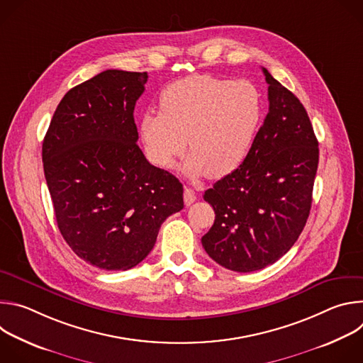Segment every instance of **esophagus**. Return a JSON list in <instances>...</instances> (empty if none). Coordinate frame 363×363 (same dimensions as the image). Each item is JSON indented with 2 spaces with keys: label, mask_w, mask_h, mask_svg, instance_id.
I'll return each instance as SVG.
<instances>
[{
  "label": "esophagus",
  "mask_w": 363,
  "mask_h": 363,
  "mask_svg": "<svg viewBox=\"0 0 363 363\" xmlns=\"http://www.w3.org/2000/svg\"><path fill=\"white\" fill-rule=\"evenodd\" d=\"M195 199H196V192L191 188H185L184 189V202H185V205L189 206Z\"/></svg>",
  "instance_id": "34e87169"
}]
</instances>
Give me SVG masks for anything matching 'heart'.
<instances>
[{"mask_svg":"<svg viewBox=\"0 0 363 363\" xmlns=\"http://www.w3.org/2000/svg\"><path fill=\"white\" fill-rule=\"evenodd\" d=\"M161 112H145L139 133L147 160L168 169L188 149L182 164L191 178H223L248 157L260 130L264 101L247 80L194 74L168 84L160 96Z\"/></svg>","mask_w":363,"mask_h":363,"instance_id":"b5f03b06","label":"heart"}]
</instances>
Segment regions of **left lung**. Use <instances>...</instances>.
Masks as SVG:
<instances>
[{
	"instance_id": "left-lung-1",
	"label": "left lung",
	"mask_w": 363,
	"mask_h": 363,
	"mask_svg": "<svg viewBox=\"0 0 363 363\" xmlns=\"http://www.w3.org/2000/svg\"><path fill=\"white\" fill-rule=\"evenodd\" d=\"M269 113L245 161L206 189L214 225L201 241L240 273L276 263L301 234L312 206L319 143L300 100L266 69Z\"/></svg>"
}]
</instances>
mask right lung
Listing matches in <instances>:
<instances>
[{"instance_id":"add662e5","label":"right lung","mask_w":363,"mask_h":363,"mask_svg":"<svg viewBox=\"0 0 363 363\" xmlns=\"http://www.w3.org/2000/svg\"><path fill=\"white\" fill-rule=\"evenodd\" d=\"M147 73L106 70L70 89L43 140L59 230L100 270H129L152 251L162 223L184 208L182 184L150 165L133 119Z\"/></svg>"}]
</instances>
